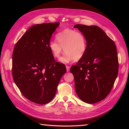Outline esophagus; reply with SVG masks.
<instances>
[{
    "instance_id": "esophagus-1",
    "label": "esophagus",
    "mask_w": 129,
    "mask_h": 129,
    "mask_svg": "<svg viewBox=\"0 0 129 129\" xmlns=\"http://www.w3.org/2000/svg\"><path fill=\"white\" fill-rule=\"evenodd\" d=\"M66 68H67V72H69V70H70V67H69V66H68V65H67V66H66Z\"/></svg>"
}]
</instances>
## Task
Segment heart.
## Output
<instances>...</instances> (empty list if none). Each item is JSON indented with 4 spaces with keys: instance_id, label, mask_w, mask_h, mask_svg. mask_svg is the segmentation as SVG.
<instances>
[{
    "instance_id": "heart-1",
    "label": "heart",
    "mask_w": 129,
    "mask_h": 129,
    "mask_svg": "<svg viewBox=\"0 0 129 129\" xmlns=\"http://www.w3.org/2000/svg\"><path fill=\"white\" fill-rule=\"evenodd\" d=\"M55 40L49 42V48L55 58H59L63 50L65 53L60 59V61L68 63L73 60H79L85 54L87 43L86 37L80 31L72 29H66L56 35Z\"/></svg>"
}]
</instances>
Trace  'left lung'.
I'll return each mask as SVG.
<instances>
[{
  "mask_svg": "<svg viewBox=\"0 0 129 129\" xmlns=\"http://www.w3.org/2000/svg\"><path fill=\"white\" fill-rule=\"evenodd\" d=\"M86 37L87 48L83 58L70 68L78 97L94 104L110 93L117 78L119 62L116 45L103 30L95 25L76 24Z\"/></svg>",
  "mask_w": 129,
  "mask_h": 129,
  "instance_id": "obj_1",
  "label": "left lung"
}]
</instances>
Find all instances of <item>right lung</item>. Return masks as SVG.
Instances as JSON below:
<instances>
[{
  "label": "right lung",
  "instance_id": "1",
  "mask_svg": "<svg viewBox=\"0 0 129 129\" xmlns=\"http://www.w3.org/2000/svg\"><path fill=\"white\" fill-rule=\"evenodd\" d=\"M59 22L35 24L16 43L12 55L13 80L27 99L43 105L55 96L67 69L56 61L49 48Z\"/></svg>",
  "mask_w": 129,
  "mask_h": 129
}]
</instances>
